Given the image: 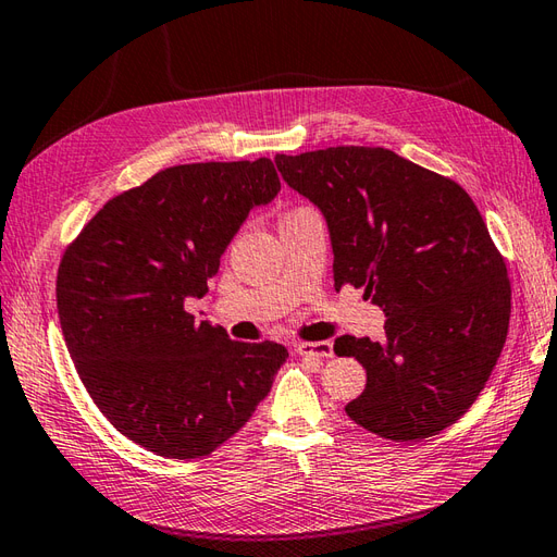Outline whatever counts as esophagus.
I'll return each instance as SVG.
<instances>
[{
  "label": "esophagus",
  "mask_w": 557,
  "mask_h": 557,
  "mask_svg": "<svg viewBox=\"0 0 557 557\" xmlns=\"http://www.w3.org/2000/svg\"><path fill=\"white\" fill-rule=\"evenodd\" d=\"M296 354L318 358V360H325V358L334 356L330 342H299L296 344Z\"/></svg>",
  "instance_id": "34e87169"
}]
</instances>
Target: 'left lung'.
Returning a JSON list of instances; mask_svg holds the SVG:
<instances>
[{
  "mask_svg": "<svg viewBox=\"0 0 557 557\" xmlns=\"http://www.w3.org/2000/svg\"><path fill=\"white\" fill-rule=\"evenodd\" d=\"M275 163L325 218L334 287H366L386 315L382 342H334L368 372L346 416L392 442L446 430L484 389L510 322L508 270L470 194L380 147L277 153Z\"/></svg>",
  "mask_w": 557,
  "mask_h": 557,
  "instance_id": "8db88e82",
  "label": "left lung"
}]
</instances>
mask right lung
<instances>
[{
    "mask_svg": "<svg viewBox=\"0 0 557 557\" xmlns=\"http://www.w3.org/2000/svg\"><path fill=\"white\" fill-rule=\"evenodd\" d=\"M277 191L270 159L165 168L111 199L63 253L57 306L75 370L115 430L151 454H213L289 356L275 342H232L185 310L249 211Z\"/></svg>",
    "mask_w": 557,
    "mask_h": 557,
    "instance_id": "right-lung-1",
    "label": "right lung"
}]
</instances>
